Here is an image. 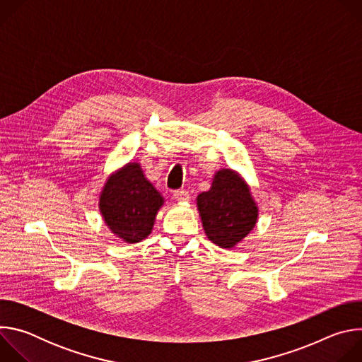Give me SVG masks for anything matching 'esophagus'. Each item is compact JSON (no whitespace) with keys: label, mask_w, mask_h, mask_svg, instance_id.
Returning a JSON list of instances; mask_svg holds the SVG:
<instances>
[{"label":"esophagus","mask_w":362,"mask_h":362,"mask_svg":"<svg viewBox=\"0 0 362 362\" xmlns=\"http://www.w3.org/2000/svg\"><path fill=\"white\" fill-rule=\"evenodd\" d=\"M173 197H175V200H177V202H187V200H189V192L185 190V189L175 190V192H173Z\"/></svg>","instance_id":"34e87169"}]
</instances>
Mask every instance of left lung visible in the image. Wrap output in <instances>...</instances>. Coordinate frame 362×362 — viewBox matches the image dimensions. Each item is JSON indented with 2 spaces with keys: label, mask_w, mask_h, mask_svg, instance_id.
Returning <instances> with one entry per match:
<instances>
[{
  "label": "left lung",
  "mask_w": 362,
  "mask_h": 362,
  "mask_svg": "<svg viewBox=\"0 0 362 362\" xmlns=\"http://www.w3.org/2000/svg\"><path fill=\"white\" fill-rule=\"evenodd\" d=\"M196 204L206 236L225 249L242 242L259 215L249 185L232 169L218 170L211 189L197 194Z\"/></svg>",
  "instance_id": "left-lung-1"
}]
</instances>
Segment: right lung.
<instances>
[{
	"mask_svg": "<svg viewBox=\"0 0 362 362\" xmlns=\"http://www.w3.org/2000/svg\"><path fill=\"white\" fill-rule=\"evenodd\" d=\"M165 197L144 176L140 163L130 162L113 172L98 196V209L112 233L127 243L146 239Z\"/></svg>",
	"mask_w": 362,
	"mask_h": 362,
	"instance_id": "right-lung-1",
	"label": "right lung"
}]
</instances>
